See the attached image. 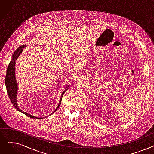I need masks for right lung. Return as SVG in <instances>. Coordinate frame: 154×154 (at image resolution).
Listing matches in <instances>:
<instances>
[{"mask_svg":"<svg viewBox=\"0 0 154 154\" xmlns=\"http://www.w3.org/2000/svg\"><path fill=\"white\" fill-rule=\"evenodd\" d=\"M26 45H23L21 46H20L19 47L15 50L12 55V60L10 62L9 65H8V70H7V73H6V76H5V86H6V89H7V92H8V96L10 98L12 104L14 106V108L18 111L21 112L23 114L26 115L27 116L30 117L31 118H36V119H41V118H38L36 116H32L29 113L24 112L22 111L21 109L19 108L17 102V92H18V85L16 81V71H15V66H16V61L18 57L21 55V53H22L23 49L24 47H26ZM69 85H66L65 87V90L63 91L62 93V95L60 97V100L59 101V104L58 106L57 107V108L55 109V111L52 112L51 114H50L48 116L51 115L53 113H54L59 108V106H60L61 102H62V99L63 97V96L64 94V93L67 91L69 89ZM45 117H48V116H45Z\"/></svg>","mask_w":154,"mask_h":154,"instance_id":"1","label":"right lung"}]
</instances>
